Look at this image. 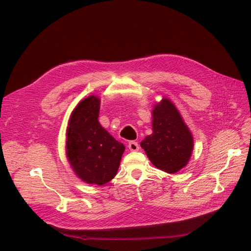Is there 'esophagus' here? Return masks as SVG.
Instances as JSON below:
<instances>
[{
	"mask_svg": "<svg viewBox=\"0 0 251 251\" xmlns=\"http://www.w3.org/2000/svg\"><path fill=\"white\" fill-rule=\"evenodd\" d=\"M127 148L132 151H137L139 150V144L136 141H130L127 144Z\"/></svg>",
	"mask_w": 251,
	"mask_h": 251,
	"instance_id": "1",
	"label": "esophagus"
}]
</instances>
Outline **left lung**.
Segmentation results:
<instances>
[{
	"mask_svg": "<svg viewBox=\"0 0 251 251\" xmlns=\"http://www.w3.org/2000/svg\"><path fill=\"white\" fill-rule=\"evenodd\" d=\"M140 146L151 162L166 173H177L187 164L194 147L193 136L168 98L154 108L153 134Z\"/></svg>",
	"mask_w": 251,
	"mask_h": 251,
	"instance_id": "1",
	"label": "left lung"
}]
</instances>
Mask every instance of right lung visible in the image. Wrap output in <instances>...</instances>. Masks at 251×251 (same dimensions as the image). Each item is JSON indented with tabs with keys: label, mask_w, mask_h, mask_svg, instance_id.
Segmentation results:
<instances>
[{
	"label": "right lung",
	"mask_w": 251,
	"mask_h": 251,
	"mask_svg": "<svg viewBox=\"0 0 251 251\" xmlns=\"http://www.w3.org/2000/svg\"><path fill=\"white\" fill-rule=\"evenodd\" d=\"M100 100L89 96L72 113L67 131V155L77 176L103 185L117 174L125 146L98 123Z\"/></svg>",
	"instance_id": "right-lung-1"
}]
</instances>
